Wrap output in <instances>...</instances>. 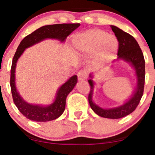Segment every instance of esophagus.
Returning <instances> with one entry per match:
<instances>
[{
	"label": "esophagus",
	"instance_id": "1",
	"mask_svg": "<svg viewBox=\"0 0 155 155\" xmlns=\"http://www.w3.org/2000/svg\"><path fill=\"white\" fill-rule=\"evenodd\" d=\"M78 76V79L79 81H83V80L86 79L87 77V72L86 71H80L78 72L77 74Z\"/></svg>",
	"mask_w": 155,
	"mask_h": 155
}]
</instances>
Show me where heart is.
Wrapping results in <instances>:
<instances>
[{
  "instance_id": "b5f03b06",
  "label": "heart",
  "mask_w": 155,
  "mask_h": 155,
  "mask_svg": "<svg viewBox=\"0 0 155 155\" xmlns=\"http://www.w3.org/2000/svg\"><path fill=\"white\" fill-rule=\"evenodd\" d=\"M76 47L87 54L95 52V58L100 63L109 62L117 54L118 41L114 36L100 29H92L76 37Z\"/></svg>"
}]
</instances>
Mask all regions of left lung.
<instances>
[{
  "mask_svg": "<svg viewBox=\"0 0 155 155\" xmlns=\"http://www.w3.org/2000/svg\"><path fill=\"white\" fill-rule=\"evenodd\" d=\"M111 28L116 35L119 43L117 52L118 59H122L130 63L136 70L138 79L137 88L131 98L125 104L114 108L104 109L95 105L92 101L94 83L92 79H90L88 80V82L90 85V91L88 95V100L90 107L95 114L100 117L108 119H120L134 111L143 96L145 83V60L138 42L132 35L124 32L116 26L111 25Z\"/></svg>",
  "mask_w": 155,
  "mask_h": 155,
  "instance_id": "left-lung-1",
  "label": "left lung"
}]
</instances>
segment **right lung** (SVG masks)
<instances>
[{
	"mask_svg": "<svg viewBox=\"0 0 155 155\" xmlns=\"http://www.w3.org/2000/svg\"><path fill=\"white\" fill-rule=\"evenodd\" d=\"M80 25L79 23L74 24H55L41 27L33 33L25 37L17 47L11 68L10 86L12 97L15 104L19 111L28 120L35 122H48L54 120L61 116L65 108V100L68 95L71 92L77 83V76L71 77L60 87L57 94L56 99L52 104L48 106H36L28 104L22 100L17 91L15 86V68L19 58L26 48L38 43L46 38H54L63 42L74 30Z\"/></svg>",
	"mask_w": 155,
	"mask_h": 155,
	"instance_id": "right-lung-1",
	"label": "right lung"
}]
</instances>
